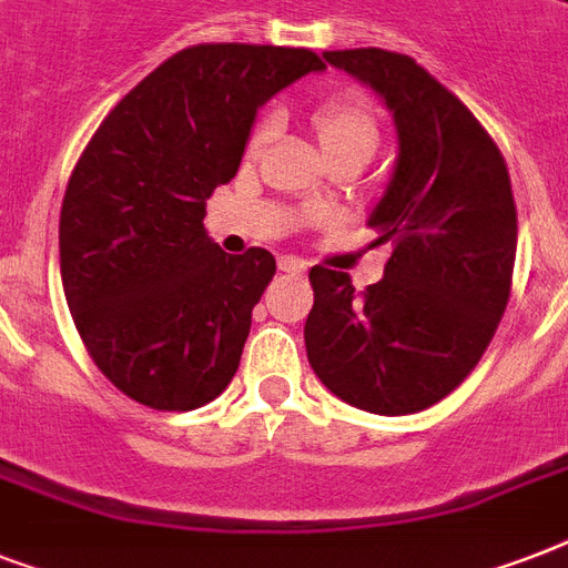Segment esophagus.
I'll return each instance as SVG.
<instances>
[{"instance_id": "esophagus-1", "label": "esophagus", "mask_w": 568, "mask_h": 568, "mask_svg": "<svg viewBox=\"0 0 568 568\" xmlns=\"http://www.w3.org/2000/svg\"><path fill=\"white\" fill-rule=\"evenodd\" d=\"M280 271H285V274H297L303 276L306 274V262H301V258H294V256H280Z\"/></svg>"}]
</instances>
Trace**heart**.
Segmentation results:
<instances>
[{
    "mask_svg": "<svg viewBox=\"0 0 568 568\" xmlns=\"http://www.w3.org/2000/svg\"><path fill=\"white\" fill-rule=\"evenodd\" d=\"M276 126H280L276 111H265L250 129L247 155L262 153L267 141L276 135ZM312 126H315L318 144L327 153V159L354 153V150L374 153V146L379 141L377 118H374L372 105L359 93H338V97L318 102L315 111H312Z\"/></svg>",
    "mask_w": 568,
    "mask_h": 568,
    "instance_id": "b5f03b06",
    "label": "heart"
}]
</instances>
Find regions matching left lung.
<instances>
[{"instance_id": "obj_1", "label": "left lung", "mask_w": 568, "mask_h": 568, "mask_svg": "<svg viewBox=\"0 0 568 568\" xmlns=\"http://www.w3.org/2000/svg\"><path fill=\"white\" fill-rule=\"evenodd\" d=\"M324 58L386 100L400 153L368 217L374 244H392L383 280L356 292L345 271L312 267L306 356L351 406L422 413L480 363L510 301V173L480 120L409 55L368 47Z\"/></svg>"}]
</instances>
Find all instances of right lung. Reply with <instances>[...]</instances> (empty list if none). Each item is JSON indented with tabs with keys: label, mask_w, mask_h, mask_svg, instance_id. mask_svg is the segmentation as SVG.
I'll return each mask as SVG.
<instances>
[{
	"label": "right lung",
	"mask_w": 568,
	"mask_h": 568,
	"mask_svg": "<svg viewBox=\"0 0 568 568\" xmlns=\"http://www.w3.org/2000/svg\"><path fill=\"white\" fill-rule=\"evenodd\" d=\"M312 70H324L312 49H182L79 155L58 223L61 283L93 365L138 404L189 413L239 372L276 262L262 247L226 256L205 235V200L239 171L258 105Z\"/></svg>",
	"instance_id": "1"
}]
</instances>
